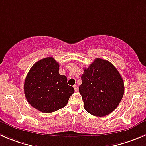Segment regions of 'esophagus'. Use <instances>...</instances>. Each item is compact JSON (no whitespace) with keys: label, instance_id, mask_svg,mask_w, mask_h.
Masks as SVG:
<instances>
[{"label":"esophagus","instance_id":"esophagus-1","mask_svg":"<svg viewBox=\"0 0 146 146\" xmlns=\"http://www.w3.org/2000/svg\"><path fill=\"white\" fill-rule=\"evenodd\" d=\"M73 88H74V89H75V91H78V87L77 85H74V86H73Z\"/></svg>","mask_w":146,"mask_h":146}]
</instances>
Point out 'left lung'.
Wrapping results in <instances>:
<instances>
[{"label": "left lung", "instance_id": "8db88e82", "mask_svg": "<svg viewBox=\"0 0 146 146\" xmlns=\"http://www.w3.org/2000/svg\"><path fill=\"white\" fill-rule=\"evenodd\" d=\"M81 80L79 92L87 112L102 117L118 107L124 94V83L112 63L96 58L88 68H85Z\"/></svg>", "mask_w": 146, "mask_h": 146}]
</instances>
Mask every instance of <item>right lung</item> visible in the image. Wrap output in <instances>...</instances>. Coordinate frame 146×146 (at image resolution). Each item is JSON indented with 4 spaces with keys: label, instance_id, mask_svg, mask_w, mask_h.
Masks as SVG:
<instances>
[{
    "label": "right lung",
    "instance_id": "1",
    "mask_svg": "<svg viewBox=\"0 0 146 146\" xmlns=\"http://www.w3.org/2000/svg\"><path fill=\"white\" fill-rule=\"evenodd\" d=\"M73 93L74 88L68 85L67 77L59 73V63L52 57L35 63L24 82V93L28 103L46 113L65 107Z\"/></svg>",
    "mask_w": 146,
    "mask_h": 146
}]
</instances>
